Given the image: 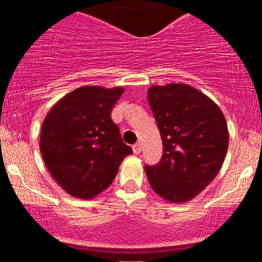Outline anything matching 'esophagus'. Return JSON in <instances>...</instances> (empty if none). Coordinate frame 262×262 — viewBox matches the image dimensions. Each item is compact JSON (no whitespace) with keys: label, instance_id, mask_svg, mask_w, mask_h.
<instances>
[{"label":"esophagus","instance_id":"34e87169","mask_svg":"<svg viewBox=\"0 0 262 262\" xmlns=\"http://www.w3.org/2000/svg\"><path fill=\"white\" fill-rule=\"evenodd\" d=\"M133 152L136 153V155H139V153L142 152V144L141 143H136L133 146Z\"/></svg>","mask_w":262,"mask_h":262}]
</instances>
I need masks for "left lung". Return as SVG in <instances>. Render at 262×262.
Instances as JSON below:
<instances>
[{
    "label": "left lung",
    "instance_id": "left-lung-1",
    "mask_svg": "<svg viewBox=\"0 0 262 262\" xmlns=\"http://www.w3.org/2000/svg\"><path fill=\"white\" fill-rule=\"evenodd\" d=\"M148 102L157 121L163 155L146 166L150 187L170 203H186L218 175L228 149L223 113L210 97L186 83L153 84Z\"/></svg>",
    "mask_w": 262,
    "mask_h": 262
}]
</instances>
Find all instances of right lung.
<instances>
[{"label":"right lung","mask_w":262,"mask_h":262,"mask_svg":"<svg viewBox=\"0 0 262 262\" xmlns=\"http://www.w3.org/2000/svg\"><path fill=\"white\" fill-rule=\"evenodd\" d=\"M123 87L82 86L50 109L40 132V152L50 175L78 199H92L112 185L132 148L121 139L112 110Z\"/></svg>","instance_id":"1"}]
</instances>
